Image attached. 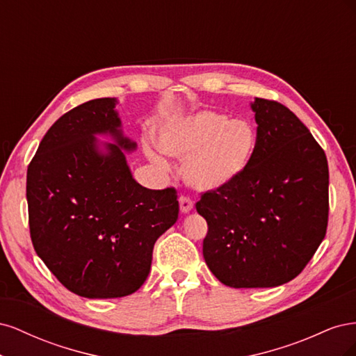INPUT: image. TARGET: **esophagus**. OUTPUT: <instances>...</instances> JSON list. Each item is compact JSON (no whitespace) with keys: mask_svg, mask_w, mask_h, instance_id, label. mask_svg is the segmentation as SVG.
Returning a JSON list of instances; mask_svg holds the SVG:
<instances>
[{"mask_svg":"<svg viewBox=\"0 0 356 356\" xmlns=\"http://www.w3.org/2000/svg\"><path fill=\"white\" fill-rule=\"evenodd\" d=\"M179 209H181V212H184V213L190 212L193 209V202L187 196H181L179 197Z\"/></svg>","mask_w":356,"mask_h":356,"instance_id":"esophagus-1","label":"esophagus"}]
</instances>
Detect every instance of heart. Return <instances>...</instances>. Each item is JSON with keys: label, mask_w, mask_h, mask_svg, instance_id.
I'll list each match as a JSON object with an SVG mask.
<instances>
[{"label": "heart", "mask_w": 356, "mask_h": 356, "mask_svg": "<svg viewBox=\"0 0 356 356\" xmlns=\"http://www.w3.org/2000/svg\"><path fill=\"white\" fill-rule=\"evenodd\" d=\"M163 153L186 161L182 177L199 191L230 186L250 166L257 148L255 129L217 111H202L160 129ZM160 163V159L152 154Z\"/></svg>", "instance_id": "1"}]
</instances>
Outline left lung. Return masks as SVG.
Returning a JSON list of instances; mask_svg holds the SVG:
<instances>
[{"label": "left lung", "mask_w": 356, "mask_h": 356, "mask_svg": "<svg viewBox=\"0 0 356 356\" xmlns=\"http://www.w3.org/2000/svg\"><path fill=\"white\" fill-rule=\"evenodd\" d=\"M257 148L230 186L200 193L208 222L203 257L232 288H270L298 276L328 225V161L303 122L272 99L257 98Z\"/></svg>", "instance_id": "8db88e82"}]
</instances>
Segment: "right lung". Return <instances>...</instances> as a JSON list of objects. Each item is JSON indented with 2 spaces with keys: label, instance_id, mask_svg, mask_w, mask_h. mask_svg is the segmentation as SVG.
I'll list each match as a JSON object with an SVG mask.
<instances>
[{
  "label": "right lung",
  "instance_id": "1",
  "mask_svg": "<svg viewBox=\"0 0 356 356\" xmlns=\"http://www.w3.org/2000/svg\"><path fill=\"white\" fill-rule=\"evenodd\" d=\"M114 99L84 102L59 117L41 139L26 174L34 250L71 293L117 298L135 293L149 273L153 248L178 220L177 190H149L132 178L122 149L95 148L111 134L124 149Z\"/></svg>",
  "mask_w": 356,
  "mask_h": 356
}]
</instances>
